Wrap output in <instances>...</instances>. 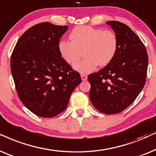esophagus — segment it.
Instances as JSON below:
<instances>
[{"instance_id":"1","label":"esophagus","mask_w":156,"mask_h":156,"mask_svg":"<svg viewBox=\"0 0 156 156\" xmlns=\"http://www.w3.org/2000/svg\"><path fill=\"white\" fill-rule=\"evenodd\" d=\"M80 77H81V79H82L83 81H85V80H86L87 78H88L87 76H86V75H84V74L80 75Z\"/></svg>"}]
</instances>
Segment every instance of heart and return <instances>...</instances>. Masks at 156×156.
Returning <instances> with one entry per match:
<instances>
[{
  "instance_id": "obj_1",
  "label": "heart",
  "mask_w": 156,
  "mask_h": 156,
  "mask_svg": "<svg viewBox=\"0 0 156 156\" xmlns=\"http://www.w3.org/2000/svg\"><path fill=\"white\" fill-rule=\"evenodd\" d=\"M70 38L71 40L59 42L60 53L67 63L73 64L80 58L83 50L86 57L73 65L74 69L83 74L91 72L98 65L108 64L118 49V37L111 30L78 26L71 31Z\"/></svg>"
}]
</instances>
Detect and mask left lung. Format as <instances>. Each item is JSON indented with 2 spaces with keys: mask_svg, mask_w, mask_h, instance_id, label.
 Segmentation results:
<instances>
[{
  "mask_svg": "<svg viewBox=\"0 0 156 156\" xmlns=\"http://www.w3.org/2000/svg\"><path fill=\"white\" fill-rule=\"evenodd\" d=\"M106 24L118 37V49L107 66L88 76L89 98L98 111L115 114L129 106L142 90L148 58L142 41L127 25L118 21Z\"/></svg>",
  "mask_w": 156,
  "mask_h": 156,
  "instance_id": "8db88e82",
  "label": "left lung"
}]
</instances>
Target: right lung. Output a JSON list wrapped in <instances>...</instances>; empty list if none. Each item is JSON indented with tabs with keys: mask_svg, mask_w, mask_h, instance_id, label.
<instances>
[{
	"mask_svg": "<svg viewBox=\"0 0 156 156\" xmlns=\"http://www.w3.org/2000/svg\"><path fill=\"white\" fill-rule=\"evenodd\" d=\"M67 26L41 23L28 29L18 39L10 58L16 90L27 108L42 118L65 111L73 91L81 83L62 58L60 38Z\"/></svg>",
	"mask_w": 156,
	"mask_h": 156,
	"instance_id": "add662e5",
	"label": "right lung"
}]
</instances>
